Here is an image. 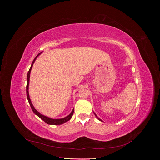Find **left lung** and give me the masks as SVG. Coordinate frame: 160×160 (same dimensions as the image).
I'll return each mask as SVG.
<instances>
[{
	"label": "left lung",
	"mask_w": 160,
	"mask_h": 160,
	"mask_svg": "<svg viewBox=\"0 0 160 160\" xmlns=\"http://www.w3.org/2000/svg\"><path fill=\"white\" fill-rule=\"evenodd\" d=\"M93 113H94V114H95V117H96V118H98V120H99V121H101V122H103V121H102V120H101V119H99V118H98V116H97V115H96V114H95V113H94V112H93Z\"/></svg>",
	"instance_id": "1"
}]
</instances>
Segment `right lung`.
I'll list each match as a JSON object with an SVG mask.
<instances>
[{
    "instance_id": "1",
    "label": "right lung",
    "mask_w": 160,
    "mask_h": 160,
    "mask_svg": "<svg viewBox=\"0 0 160 160\" xmlns=\"http://www.w3.org/2000/svg\"><path fill=\"white\" fill-rule=\"evenodd\" d=\"M42 52H41L40 53H38V55L35 58V59L33 60L32 64H31V68L29 69V71H28V73H27V99H28V103H29L30 105H31V108L32 110V111L34 112V113H35V115H37L38 118H40L42 120L44 121V122L49 124V125H61L62 123H64L67 122H68L69 120L71 119V118H72V115H73V112H74V109L72 110V111L71 112V113L69 115H68L67 116H66L65 118H61V119H52V118H48L47 117V116L44 115H42L41 113H40L35 108V107H34L31 101V99H30V97H29V93H28V85H29V81H30V74H31V69L32 67V65L34 64V62H35L36 59L37 58V57L41 55V53Z\"/></svg>"
}]
</instances>
